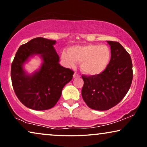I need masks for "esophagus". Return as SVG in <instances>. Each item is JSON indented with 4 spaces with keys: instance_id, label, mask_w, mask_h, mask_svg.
Instances as JSON below:
<instances>
[{
    "instance_id": "esophagus-1",
    "label": "esophagus",
    "mask_w": 147,
    "mask_h": 147,
    "mask_svg": "<svg viewBox=\"0 0 147 147\" xmlns=\"http://www.w3.org/2000/svg\"><path fill=\"white\" fill-rule=\"evenodd\" d=\"M73 76H74V78H78V77H80V76H79V75H78V74H76V73H74Z\"/></svg>"
}]
</instances>
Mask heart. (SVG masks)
Wrapping results in <instances>:
<instances>
[{
  "mask_svg": "<svg viewBox=\"0 0 147 147\" xmlns=\"http://www.w3.org/2000/svg\"><path fill=\"white\" fill-rule=\"evenodd\" d=\"M111 52L106 45L89 44L76 45L63 51L61 59L67 67H74L76 61L80 63V69L86 75L95 76L105 71L110 63Z\"/></svg>",
  "mask_w": 147,
  "mask_h": 147,
  "instance_id": "heart-1",
  "label": "heart"
}]
</instances>
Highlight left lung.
I'll return each mask as SVG.
<instances>
[{
  "label": "left lung",
  "mask_w": 147,
  "mask_h": 147,
  "mask_svg": "<svg viewBox=\"0 0 147 147\" xmlns=\"http://www.w3.org/2000/svg\"><path fill=\"white\" fill-rule=\"evenodd\" d=\"M111 58L105 71L95 76H82L83 100L94 110H109L118 104L127 94L132 81L131 57L126 49L116 41H107Z\"/></svg>",
  "instance_id": "obj_1"
}]
</instances>
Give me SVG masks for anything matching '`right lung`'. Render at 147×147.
<instances>
[{
	"instance_id": "right-lung-1",
	"label": "right lung",
	"mask_w": 147,
	"mask_h": 147,
	"mask_svg": "<svg viewBox=\"0 0 147 147\" xmlns=\"http://www.w3.org/2000/svg\"><path fill=\"white\" fill-rule=\"evenodd\" d=\"M55 40L43 37L31 39L20 46L11 65L13 87L19 100L25 106L35 110L53 108L61 97L62 90L71 81L74 71L59 65ZM39 55L41 67L33 74H27L24 64L30 57Z\"/></svg>"
}]
</instances>
